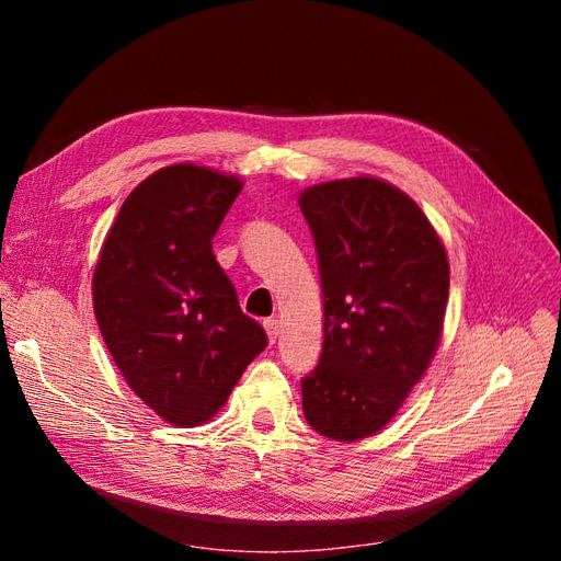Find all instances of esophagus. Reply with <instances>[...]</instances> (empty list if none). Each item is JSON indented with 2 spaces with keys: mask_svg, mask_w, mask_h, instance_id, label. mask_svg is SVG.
<instances>
[{
  "mask_svg": "<svg viewBox=\"0 0 561 561\" xmlns=\"http://www.w3.org/2000/svg\"><path fill=\"white\" fill-rule=\"evenodd\" d=\"M264 330H266L268 342L274 344L276 339H278V334H280V322L276 318H268V320H264Z\"/></svg>",
  "mask_w": 561,
  "mask_h": 561,
  "instance_id": "obj_1",
  "label": "esophagus"
}]
</instances>
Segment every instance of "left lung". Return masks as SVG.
Instances as JSON below:
<instances>
[{
	"mask_svg": "<svg viewBox=\"0 0 561 561\" xmlns=\"http://www.w3.org/2000/svg\"><path fill=\"white\" fill-rule=\"evenodd\" d=\"M299 208L325 307L320 363L301 379L304 416L355 443L379 433L426 375L449 299L447 250L416 203L379 178L313 184Z\"/></svg>",
	"mask_w": 561,
	"mask_h": 561,
	"instance_id": "1",
	"label": "left lung"
}]
</instances>
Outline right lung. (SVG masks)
Here are the masks:
<instances>
[{"instance_id": "right-lung-1", "label": "right lung", "mask_w": 561, "mask_h": 561, "mask_svg": "<svg viewBox=\"0 0 561 561\" xmlns=\"http://www.w3.org/2000/svg\"><path fill=\"white\" fill-rule=\"evenodd\" d=\"M196 163L151 173L124 201L93 271V311L126 383L173 426L210 421L266 346L213 236L241 194Z\"/></svg>"}]
</instances>
